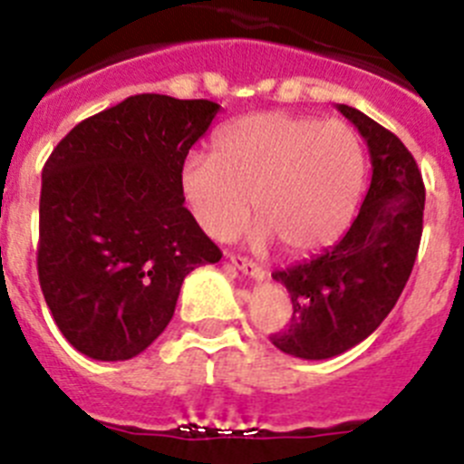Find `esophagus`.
Returning <instances> with one entry per match:
<instances>
[{"label":"esophagus","mask_w":464,"mask_h":464,"mask_svg":"<svg viewBox=\"0 0 464 464\" xmlns=\"http://www.w3.org/2000/svg\"><path fill=\"white\" fill-rule=\"evenodd\" d=\"M229 262H232V266H235V269H239L241 274L250 276V278H255V280L265 278V269H262L257 262L246 260V257H241V255H229Z\"/></svg>","instance_id":"esophagus-1"}]
</instances>
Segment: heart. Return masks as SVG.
Masks as SVG:
<instances>
[{
  "label": "heart",
  "mask_w": 464,
  "mask_h": 464,
  "mask_svg": "<svg viewBox=\"0 0 464 464\" xmlns=\"http://www.w3.org/2000/svg\"><path fill=\"white\" fill-rule=\"evenodd\" d=\"M365 174L359 135L338 119L255 112L216 135V154H190L179 186L190 214L214 239L244 227L253 198L257 244L290 255L334 244L350 225Z\"/></svg>",
  "instance_id": "b5f03b06"
}]
</instances>
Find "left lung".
Listing matches in <instances>:
<instances>
[{
  "label": "left lung",
  "instance_id": "obj_1",
  "mask_svg": "<svg viewBox=\"0 0 464 464\" xmlns=\"http://www.w3.org/2000/svg\"><path fill=\"white\" fill-rule=\"evenodd\" d=\"M368 144L372 177L345 237L310 260L276 271L292 299L290 326L271 335L280 352L320 361L365 340L405 290L423 232L426 188L396 135L350 105H335Z\"/></svg>",
  "mask_w": 464,
  "mask_h": 464
}]
</instances>
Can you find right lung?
<instances>
[{"label":"right lung","mask_w":464,"mask_h":464,"mask_svg":"<svg viewBox=\"0 0 464 464\" xmlns=\"http://www.w3.org/2000/svg\"><path fill=\"white\" fill-rule=\"evenodd\" d=\"M218 103L129 96L75 126L44 168L38 280L63 338L96 361L147 350L174 315L181 283L218 246L184 207L188 149Z\"/></svg>","instance_id":"1"}]
</instances>
